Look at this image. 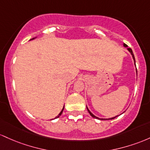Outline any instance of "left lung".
Instances as JSON below:
<instances>
[{
    "instance_id": "1",
    "label": "left lung",
    "mask_w": 150,
    "mask_h": 150,
    "mask_svg": "<svg viewBox=\"0 0 150 150\" xmlns=\"http://www.w3.org/2000/svg\"><path fill=\"white\" fill-rule=\"evenodd\" d=\"M124 46H125V47H127V45H125V44H124ZM127 50H128V51L129 52H130L131 53V54H132V57H133V59H134V64H135V59H134V54H133V52H132V50H131V48H127ZM136 71H137V69H136ZM87 110H88V112H89V113H90V115H91L92 116V117H94V118H98V119H99L98 118V117H96V116H95V115H93V114H92L91 113V112H90V110H88V108H87ZM117 116H118V115H117V116H115V117H111V118H110V119H105V120H112V119H114V118H115V117H117ZM100 120H105V119H103V118H100Z\"/></svg>"
}]
</instances>
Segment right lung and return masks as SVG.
Listing matches in <instances>:
<instances>
[{
  "label": "right lung",
  "instance_id": "right-lung-1",
  "mask_svg": "<svg viewBox=\"0 0 150 150\" xmlns=\"http://www.w3.org/2000/svg\"><path fill=\"white\" fill-rule=\"evenodd\" d=\"M64 108H63V109H62V111H61V112H60V113H59V115H58V116H57V117H55V118H57V117H59V116H60V115H62V112H63V110H64ZM55 118H54V119H55Z\"/></svg>",
  "mask_w": 150,
  "mask_h": 150
}]
</instances>
